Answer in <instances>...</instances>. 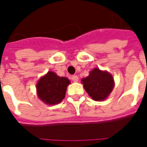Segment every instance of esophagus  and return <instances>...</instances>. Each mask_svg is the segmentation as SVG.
I'll return each mask as SVG.
<instances>
[{
	"label": "esophagus",
	"instance_id": "esophagus-1",
	"mask_svg": "<svg viewBox=\"0 0 147 147\" xmlns=\"http://www.w3.org/2000/svg\"><path fill=\"white\" fill-rule=\"evenodd\" d=\"M71 79H72V81L76 82L78 81V77L76 76V75H73V76L71 77Z\"/></svg>",
	"mask_w": 147,
	"mask_h": 147
}]
</instances>
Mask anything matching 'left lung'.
Returning a JSON list of instances; mask_svg holds the SVG:
<instances>
[{
  "instance_id": "8db88e82",
  "label": "left lung",
  "mask_w": 147,
  "mask_h": 147,
  "mask_svg": "<svg viewBox=\"0 0 147 147\" xmlns=\"http://www.w3.org/2000/svg\"><path fill=\"white\" fill-rule=\"evenodd\" d=\"M84 89L94 100H104L112 92L115 82L107 71H101L95 68L89 75L82 79Z\"/></svg>"
}]
</instances>
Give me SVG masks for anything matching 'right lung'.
Instances as JSON below:
<instances>
[{
	"mask_svg": "<svg viewBox=\"0 0 147 147\" xmlns=\"http://www.w3.org/2000/svg\"><path fill=\"white\" fill-rule=\"evenodd\" d=\"M69 83L70 81L67 78L59 77L55 73L50 71L37 82V96L46 104H59L65 98Z\"/></svg>",
	"mask_w": 147,
	"mask_h": 147,
	"instance_id": "right-lung-1",
	"label": "right lung"
}]
</instances>
